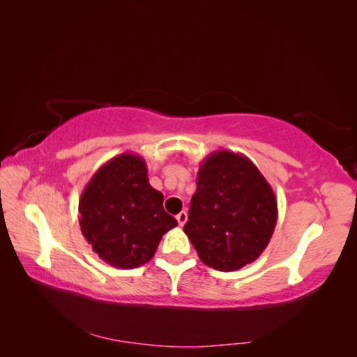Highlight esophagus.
Instances as JSON below:
<instances>
[{
	"label": "esophagus",
	"mask_w": 357,
	"mask_h": 357,
	"mask_svg": "<svg viewBox=\"0 0 357 357\" xmlns=\"http://www.w3.org/2000/svg\"><path fill=\"white\" fill-rule=\"evenodd\" d=\"M176 219H177L178 225L183 226V225L186 223V220H188V213H186V211H180V213L176 215Z\"/></svg>",
	"instance_id": "1"
}]
</instances>
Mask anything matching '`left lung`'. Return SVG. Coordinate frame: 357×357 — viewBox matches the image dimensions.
<instances>
[{"mask_svg": "<svg viewBox=\"0 0 357 357\" xmlns=\"http://www.w3.org/2000/svg\"><path fill=\"white\" fill-rule=\"evenodd\" d=\"M277 215L274 190L253 162L218 150L201 164L183 231L205 265L228 273L261 256Z\"/></svg>", "mask_w": 357, "mask_h": 357, "instance_id": "left-lung-1", "label": "left lung"}]
</instances>
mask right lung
<instances>
[{
  "mask_svg": "<svg viewBox=\"0 0 357 357\" xmlns=\"http://www.w3.org/2000/svg\"><path fill=\"white\" fill-rule=\"evenodd\" d=\"M82 234L104 262L122 269L153 257L162 235L177 220L164 195L150 186L146 160L134 153L110 159L95 172L79 201Z\"/></svg>",
  "mask_w": 357,
  "mask_h": 357,
  "instance_id": "add662e5",
  "label": "right lung"
}]
</instances>
